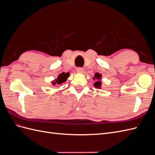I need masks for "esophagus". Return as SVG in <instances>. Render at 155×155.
Returning <instances> with one entry per match:
<instances>
[{"instance_id":"obj_1","label":"esophagus","mask_w":155,"mask_h":155,"mask_svg":"<svg viewBox=\"0 0 155 155\" xmlns=\"http://www.w3.org/2000/svg\"><path fill=\"white\" fill-rule=\"evenodd\" d=\"M83 68L82 67H78L77 68V72L78 73H82L83 72Z\"/></svg>"}]
</instances>
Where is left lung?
<instances>
[{
    "label": "left lung",
    "mask_w": 155,
    "mask_h": 155,
    "mask_svg": "<svg viewBox=\"0 0 155 155\" xmlns=\"http://www.w3.org/2000/svg\"><path fill=\"white\" fill-rule=\"evenodd\" d=\"M101 78V75L99 73H96L94 75V77L93 78V79L96 80V81L94 83V85L95 88H99L101 87V82L100 81V79Z\"/></svg>",
    "instance_id": "obj_1"
}]
</instances>
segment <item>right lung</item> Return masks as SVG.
<instances>
[{
	"label": "right lung",
	"instance_id": "obj_1",
	"mask_svg": "<svg viewBox=\"0 0 155 155\" xmlns=\"http://www.w3.org/2000/svg\"><path fill=\"white\" fill-rule=\"evenodd\" d=\"M69 76H70L69 72H67V73L63 72V73H61V74L59 75L58 78L56 79L55 81H54L52 82V84L54 85H61L62 83H64L65 81H67V79L69 77Z\"/></svg>",
	"mask_w": 155,
	"mask_h": 155
}]
</instances>
